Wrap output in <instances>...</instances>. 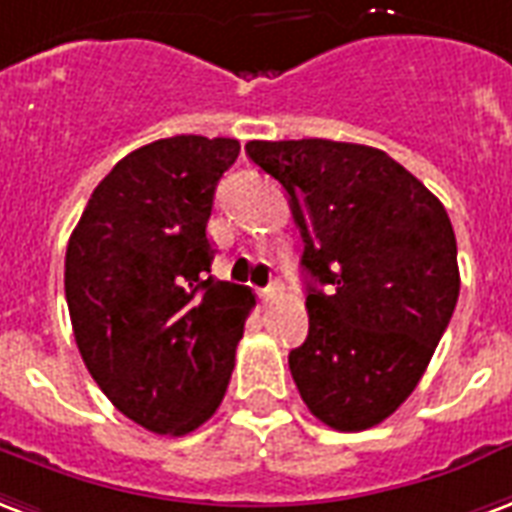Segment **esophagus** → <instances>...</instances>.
I'll return each instance as SVG.
<instances>
[{
    "mask_svg": "<svg viewBox=\"0 0 512 512\" xmlns=\"http://www.w3.org/2000/svg\"><path fill=\"white\" fill-rule=\"evenodd\" d=\"M260 301H263V304H268V301H274L276 295H279V282H271V285L268 287H263V290H260Z\"/></svg>",
    "mask_w": 512,
    "mask_h": 512,
    "instance_id": "1",
    "label": "esophagus"
}]
</instances>
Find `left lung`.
<instances>
[{
  "label": "left lung",
  "mask_w": 512,
  "mask_h": 512,
  "mask_svg": "<svg viewBox=\"0 0 512 512\" xmlns=\"http://www.w3.org/2000/svg\"><path fill=\"white\" fill-rule=\"evenodd\" d=\"M304 238L309 336L290 352L314 418L363 431L420 382L458 301L448 211L385 151L339 140H249Z\"/></svg>",
  "instance_id": "left-lung-1"
}]
</instances>
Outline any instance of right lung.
Segmentation results:
<instances>
[{"instance_id":"add662e5","label":"right lung","mask_w":512,"mask_h":512,"mask_svg":"<svg viewBox=\"0 0 512 512\" xmlns=\"http://www.w3.org/2000/svg\"><path fill=\"white\" fill-rule=\"evenodd\" d=\"M241 143L176 135L97 184L64 257L75 344L113 407L184 437L225 399L255 293L211 276L206 225Z\"/></svg>"}]
</instances>
